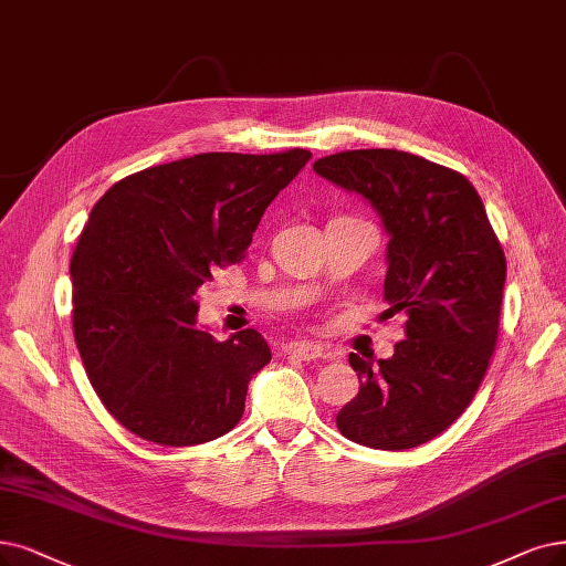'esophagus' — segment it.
<instances>
[{"instance_id":"1","label":"esophagus","mask_w":566,"mask_h":566,"mask_svg":"<svg viewBox=\"0 0 566 566\" xmlns=\"http://www.w3.org/2000/svg\"><path fill=\"white\" fill-rule=\"evenodd\" d=\"M285 355H290V357H300V359H304V361H311V359H318V357H323L325 355V348L321 346V344H315V342H300V344H285L283 348H281Z\"/></svg>"}]
</instances>
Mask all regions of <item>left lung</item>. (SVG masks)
<instances>
[{
  "mask_svg": "<svg viewBox=\"0 0 566 566\" xmlns=\"http://www.w3.org/2000/svg\"><path fill=\"white\" fill-rule=\"evenodd\" d=\"M313 169L378 211L390 234L386 313L406 315L392 357L350 353L359 392L336 413L338 432L376 450L432 441L464 413L490 367L506 281L502 243L476 188L413 153L344 150Z\"/></svg>",
  "mask_w": 566,
  "mask_h": 566,
  "instance_id": "left-lung-1",
  "label": "left lung"
}]
</instances>
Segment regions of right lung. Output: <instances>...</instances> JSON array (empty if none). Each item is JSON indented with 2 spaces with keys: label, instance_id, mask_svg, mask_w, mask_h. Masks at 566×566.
Returning a JSON list of instances; mask_svg holds the SVG:
<instances>
[{
  "label": "right lung",
  "instance_id": "add662e5",
  "mask_svg": "<svg viewBox=\"0 0 566 566\" xmlns=\"http://www.w3.org/2000/svg\"><path fill=\"white\" fill-rule=\"evenodd\" d=\"M311 160L199 153L132 174L90 211L72 255L74 338L106 411L160 446L207 443L241 420L271 350L255 329L228 342L197 327V287L234 264L264 209Z\"/></svg>",
  "mask_w": 566,
  "mask_h": 566
}]
</instances>
